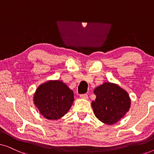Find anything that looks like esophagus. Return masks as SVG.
Here are the masks:
<instances>
[{
    "label": "esophagus",
    "mask_w": 154,
    "mask_h": 154,
    "mask_svg": "<svg viewBox=\"0 0 154 154\" xmlns=\"http://www.w3.org/2000/svg\"><path fill=\"white\" fill-rule=\"evenodd\" d=\"M80 97L82 99H85V100H87V99L88 98V95L87 94H82L80 95Z\"/></svg>",
    "instance_id": "1"
}]
</instances>
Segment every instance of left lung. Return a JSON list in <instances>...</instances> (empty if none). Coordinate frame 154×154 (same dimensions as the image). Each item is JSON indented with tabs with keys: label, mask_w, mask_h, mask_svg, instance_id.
Instances as JSON below:
<instances>
[{
	"label": "left lung",
	"mask_w": 154,
	"mask_h": 154,
	"mask_svg": "<svg viewBox=\"0 0 154 154\" xmlns=\"http://www.w3.org/2000/svg\"><path fill=\"white\" fill-rule=\"evenodd\" d=\"M96 95L92 102L95 116L103 123L113 125L117 123L129 110L130 100L128 94L119 86L104 83L94 90Z\"/></svg>",
	"instance_id": "obj_1"
}]
</instances>
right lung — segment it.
<instances>
[{
  "mask_svg": "<svg viewBox=\"0 0 154 154\" xmlns=\"http://www.w3.org/2000/svg\"><path fill=\"white\" fill-rule=\"evenodd\" d=\"M73 92L62 81H48L40 85L34 94V104L48 119L64 116L73 102Z\"/></svg>",
  "mask_w": 154,
  "mask_h": 154,
  "instance_id": "obj_1",
  "label": "right lung"
}]
</instances>
